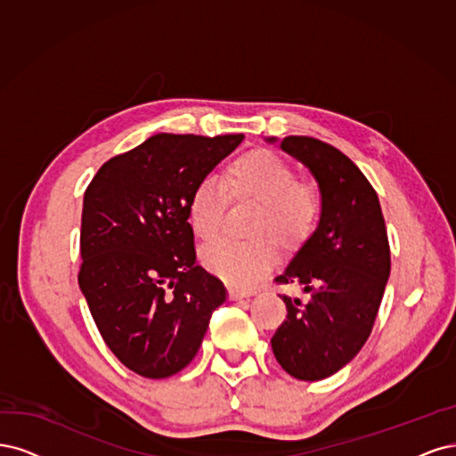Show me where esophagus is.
Here are the masks:
<instances>
[{
	"label": "esophagus",
	"mask_w": 456,
	"mask_h": 456,
	"mask_svg": "<svg viewBox=\"0 0 456 456\" xmlns=\"http://www.w3.org/2000/svg\"><path fill=\"white\" fill-rule=\"evenodd\" d=\"M249 296H254V291H246V289H239V288H229V297L231 299H246Z\"/></svg>",
	"instance_id": "1"
}]
</instances>
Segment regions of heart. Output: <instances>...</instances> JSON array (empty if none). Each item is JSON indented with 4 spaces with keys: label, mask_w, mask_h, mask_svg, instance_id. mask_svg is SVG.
I'll return each mask as SVG.
<instances>
[{
    "label": "heart",
    "mask_w": 456,
    "mask_h": 456,
    "mask_svg": "<svg viewBox=\"0 0 456 456\" xmlns=\"http://www.w3.org/2000/svg\"><path fill=\"white\" fill-rule=\"evenodd\" d=\"M224 186L214 178L200 180L189 197V224L200 240H212L222 229L227 196L259 202L252 240H219L202 249V265L231 286L256 284L278 259V248L296 246L311 237L322 210L318 189L288 160L267 150L239 155L227 165Z\"/></svg>",
    "instance_id": "obj_1"
}]
</instances>
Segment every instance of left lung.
Masks as SVG:
<instances>
[{"label": "left lung", "mask_w": 456, "mask_h": 456, "mask_svg": "<svg viewBox=\"0 0 456 456\" xmlns=\"http://www.w3.org/2000/svg\"><path fill=\"white\" fill-rule=\"evenodd\" d=\"M281 148L314 174L322 214L274 278L303 286L306 297L282 296L288 314L271 345L286 373L320 380L345 367L371 335L390 274L388 234L373 185L345 153L311 136H286Z\"/></svg>", "instance_id": "obj_1"}]
</instances>
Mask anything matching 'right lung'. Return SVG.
<instances>
[{
    "instance_id": "add662e5",
    "label": "right lung",
    "mask_w": 456,
    "mask_h": 456,
    "mask_svg": "<svg viewBox=\"0 0 456 456\" xmlns=\"http://www.w3.org/2000/svg\"><path fill=\"white\" fill-rule=\"evenodd\" d=\"M242 140L163 132L111 157L85 191L79 288L102 339L142 377L182 371L227 297L197 265L187 204Z\"/></svg>"
}]
</instances>
